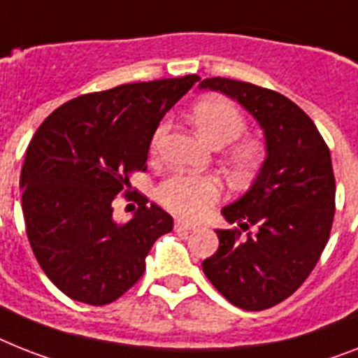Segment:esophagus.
<instances>
[{
  "label": "esophagus",
  "instance_id": "34e87169",
  "mask_svg": "<svg viewBox=\"0 0 358 358\" xmlns=\"http://www.w3.org/2000/svg\"><path fill=\"white\" fill-rule=\"evenodd\" d=\"M176 230L177 232H181V234H188V232H192V230H196V225H192V223H188V221L177 220Z\"/></svg>",
  "mask_w": 358,
  "mask_h": 358
}]
</instances>
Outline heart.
<instances>
[{"mask_svg": "<svg viewBox=\"0 0 358 358\" xmlns=\"http://www.w3.org/2000/svg\"><path fill=\"white\" fill-rule=\"evenodd\" d=\"M192 120L203 137L212 146H227L243 135L247 129L241 109L223 94H205L192 108ZM164 131V124L159 126L153 135L152 146ZM262 161V150L252 141H239L227 150V166L234 177H247L258 168ZM221 196L220 181L212 176H185L176 173L159 185L157 199L168 210L182 217L197 220L208 212Z\"/></svg>", "mask_w": 358, "mask_h": 358, "instance_id": "heart-1", "label": "heart"}]
</instances>
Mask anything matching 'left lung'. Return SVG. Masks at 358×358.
<instances>
[{
  "label": "left lung",
  "mask_w": 358,
  "mask_h": 358,
  "mask_svg": "<svg viewBox=\"0 0 358 358\" xmlns=\"http://www.w3.org/2000/svg\"><path fill=\"white\" fill-rule=\"evenodd\" d=\"M199 90L238 100L265 133L267 159L252 188L223 208L229 223L215 230L220 249L203 273L230 303L264 311L289 298L311 274L331 234L335 176L326 141L315 122L287 96L230 78H205Z\"/></svg>",
  "instance_id": "obj_1"
}]
</instances>
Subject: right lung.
I'll return each instance as SVG.
<instances>
[{
    "mask_svg": "<svg viewBox=\"0 0 358 358\" xmlns=\"http://www.w3.org/2000/svg\"><path fill=\"white\" fill-rule=\"evenodd\" d=\"M199 76L122 84L80 94L47 117L29 143L20 186L31 249L41 271L76 302L106 306L131 289L172 215L129 176L146 172L148 150L166 111ZM119 193L138 201L129 222L113 220Z\"/></svg>",
    "mask_w": 358,
    "mask_h": 358,
    "instance_id": "1",
    "label": "right lung"
}]
</instances>
